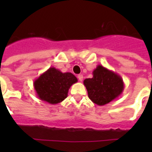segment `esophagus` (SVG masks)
<instances>
[{"label":"esophagus","mask_w":152,"mask_h":152,"mask_svg":"<svg viewBox=\"0 0 152 152\" xmlns=\"http://www.w3.org/2000/svg\"><path fill=\"white\" fill-rule=\"evenodd\" d=\"M77 78H78V80L80 81V82H81V81H83V75H78Z\"/></svg>","instance_id":"1"}]
</instances>
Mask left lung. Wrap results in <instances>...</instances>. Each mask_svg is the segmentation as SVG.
<instances>
[{"mask_svg": "<svg viewBox=\"0 0 152 152\" xmlns=\"http://www.w3.org/2000/svg\"><path fill=\"white\" fill-rule=\"evenodd\" d=\"M92 78L85 79L83 84L88 97L94 103L104 106L118 98L124 91L121 76L102 65H97L93 70Z\"/></svg>", "mask_w": 152, "mask_h": 152, "instance_id": "1", "label": "left lung"}]
</instances>
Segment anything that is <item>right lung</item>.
Wrapping results in <instances>:
<instances>
[{"label": "right lung", "instance_id": "right-lung-1", "mask_svg": "<svg viewBox=\"0 0 152 152\" xmlns=\"http://www.w3.org/2000/svg\"><path fill=\"white\" fill-rule=\"evenodd\" d=\"M77 81L71 72L50 67L34 81V88L39 99L54 105L66 99L70 87Z\"/></svg>", "mask_w": 152, "mask_h": 152}]
</instances>
